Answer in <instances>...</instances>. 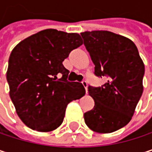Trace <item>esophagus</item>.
I'll use <instances>...</instances> for the list:
<instances>
[{"mask_svg":"<svg viewBox=\"0 0 152 152\" xmlns=\"http://www.w3.org/2000/svg\"><path fill=\"white\" fill-rule=\"evenodd\" d=\"M82 83H83V85L84 89H85V90H86V93H87V90H88V83H87V82H86V81H83V82H82Z\"/></svg>","mask_w":152,"mask_h":152,"instance_id":"esophagus-1","label":"esophagus"}]
</instances>
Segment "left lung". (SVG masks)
<instances>
[{"mask_svg": "<svg viewBox=\"0 0 152 152\" xmlns=\"http://www.w3.org/2000/svg\"><path fill=\"white\" fill-rule=\"evenodd\" d=\"M81 35L95 65V75L108 77L101 87L89 86L95 105L84 113V121L95 132L111 133L131 121L144 90L145 64L127 37L106 30Z\"/></svg>", "mask_w": 152, "mask_h": 152, "instance_id": "1", "label": "left lung"}]
</instances>
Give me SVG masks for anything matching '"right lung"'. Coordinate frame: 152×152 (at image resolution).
Returning a JSON list of instances; mask_svg holds the SVG:
<instances>
[{"label": "right lung", "mask_w": 152, "mask_h": 152, "mask_svg": "<svg viewBox=\"0 0 152 152\" xmlns=\"http://www.w3.org/2000/svg\"><path fill=\"white\" fill-rule=\"evenodd\" d=\"M79 34L44 29L19 42L12 50L7 71L9 96L25 125L41 132L62 124L67 105L85 94L84 87L67 80L62 62L80 47Z\"/></svg>", "instance_id": "add662e5"}]
</instances>
